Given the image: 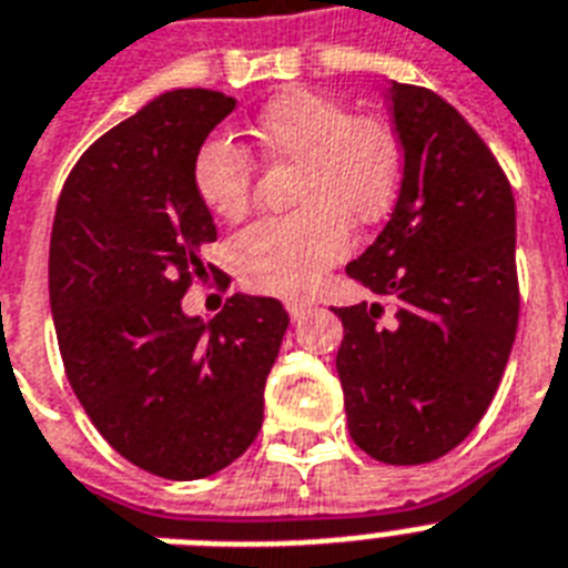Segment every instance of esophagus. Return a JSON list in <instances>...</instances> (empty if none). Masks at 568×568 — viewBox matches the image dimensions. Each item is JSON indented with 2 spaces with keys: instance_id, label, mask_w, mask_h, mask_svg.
I'll return each instance as SVG.
<instances>
[{
  "instance_id": "obj_1",
  "label": "esophagus",
  "mask_w": 568,
  "mask_h": 568,
  "mask_svg": "<svg viewBox=\"0 0 568 568\" xmlns=\"http://www.w3.org/2000/svg\"><path fill=\"white\" fill-rule=\"evenodd\" d=\"M285 308H288V314H292V321H300V317H306L312 303H308V300H285Z\"/></svg>"
}]
</instances>
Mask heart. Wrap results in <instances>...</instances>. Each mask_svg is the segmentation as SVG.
Listing matches in <instances>:
<instances>
[{
  "label": "heart",
  "mask_w": 568,
  "mask_h": 568,
  "mask_svg": "<svg viewBox=\"0 0 568 568\" xmlns=\"http://www.w3.org/2000/svg\"><path fill=\"white\" fill-rule=\"evenodd\" d=\"M251 135L274 161L297 166V213L265 219L233 242L236 271L265 294H306L349 251V225L373 227L402 190L404 152L387 121L349 114L308 89L276 94ZM251 159L227 138H207L193 159V187L213 216L236 222L251 204Z\"/></svg>",
  "instance_id": "1"
}]
</instances>
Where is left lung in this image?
<instances>
[{
	"mask_svg": "<svg viewBox=\"0 0 568 568\" xmlns=\"http://www.w3.org/2000/svg\"><path fill=\"white\" fill-rule=\"evenodd\" d=\"M404 150L389 222L346 274L378 294L335 308L349 436L373 459L424 465L474 430L519 317L517 211L494 152L430 89L389 85ZM394 308L381 322L383 308Z\"/></svg>",
	"mask_w": 568,
	"mask_h": 568,
	"instance_id": "left-lung-1",
	"label": "left lung"
}]
</instances>
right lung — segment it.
<instances>
[{"mask_svg":"<svg viewBox=\"0 0 568 568\" xmlns=\"http://www.w3.org/2000/svg\"><path fill=\"white\" fill-rule=\"evenodd\" d=\"M233 109L211 89L150 100L83 152L51 227L49 297L71 389L123 459L179 483L251 447L288 328L274 297L233 294L211 323L181 308L216 242L193 159Z\"/></svg>","mask_w":568,"mask_h":568,"instance_id":"obj_1","label":"right lung"}]
</instances>
